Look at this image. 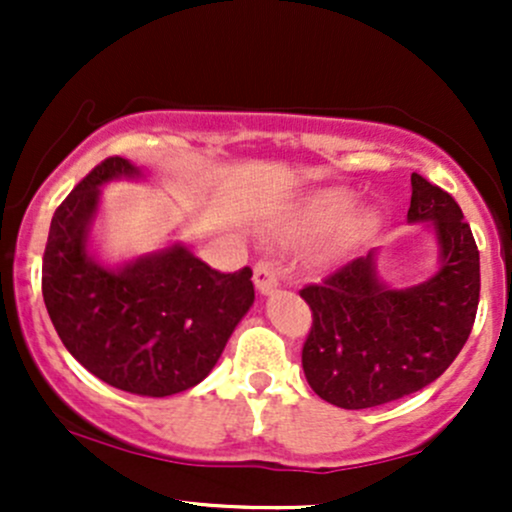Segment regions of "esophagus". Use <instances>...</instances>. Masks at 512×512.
I'll use <instances>...</instances> for the list:
<instances>
[{
	"instance_id": "esophagus-1",
	"label": "esophagus",
	"mask_w": 512,
	"mask_h": 512,
	"mask_svg": "<svg viewBox=\"0 0 512 512\" xmlns=\"http://www.w3.org/2000/svg\"><path fill=\"white\" fill-rule=\"evenodd\" d=\"M252 279H255V286L260 289V293L274 291L276 286H279V267H276L274 262H267V260L257 262Z\"/></svg>"
}]
</instances>
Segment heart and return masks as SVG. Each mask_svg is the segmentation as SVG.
Listing matches in <instances>:
<instances>
[{
  "label": "heart",
  "mask_w": 512,
  "mask_h": 512,
  "mask_svg": "<svg viewBox=\"0 0 512 512\" xmlns=\"http://www.w3.org/2000/svg\"><path fill=\"white\" fill-rule=\"evenodd\" d=\"M354 195L346 190H322L305 204L303 219L310 231H332L342 226L354 209Z\"/></svg>",
  "instance_id": "heart-1"
}]
</instances>
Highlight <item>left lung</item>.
I'll return each instance as SVG.
<instances>
[{"label":"left lung","mask_w":512,"mask_h":512,"mask_svg":"<svg viewBox=\"0 0 512 512\" xmlns=\"http://www.w3.org/2000/svg\"><path fill=\"white\" fill-rule=\"evenodd\" d=\"M409 221H433L436 276L411 289L378 279L373 252L301 289L313 310L303 370L315 395L342 409H370L424 390L455 361L479 305V250L460 204L411 173Z\"/></svg>","instance_id":"left-lung-1"}]
</instances>
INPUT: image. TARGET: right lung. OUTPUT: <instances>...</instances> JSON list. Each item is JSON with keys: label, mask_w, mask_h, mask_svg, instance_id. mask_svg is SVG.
Here are the masks:
<instances>
[{"label": "right lung", "mask_w": 512, "mask_h": 512, "mask_svg": "<svg viewBox=\"0 0 512 512\" xmlns=\"http://www.w3.org/2000/svg\"><path fill=\"white\" fill-rule=\"evenodd\" d=\"M139 175L127 158L98 163L52 216L43 298L62 344L117 390L168 397L211 373L255 301L252 269L223 274L182 245L105 269L88 255L103 182Z\"/></svg>", "instance_id": "obj_1"}]
</instances>
